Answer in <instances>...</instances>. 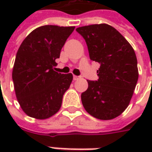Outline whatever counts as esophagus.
Returning a JSON list of instances; mask_svg holds the SVG:
<instances>
[{"mask_svg": "<svg viewBox=\"0 0 152 152\" xmlns=\"http://www.w3.org/2000/svg\"><path fill=\"white\" fill-rule=\"evenodd\" d=\"M80 78V76H73V80H78Z\"/></svg>", "mask_w": 152, "mask_h": 152, "instance_id": "obj_1", "label": "esophagus"}]
</instances>
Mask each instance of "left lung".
Instances as JSON below:
<instances>
[{
	"mask_svg": "<svg viewBox=\"0 0 152 152\" xmlns=\"http://www.w3.org/2000/svg\"><path fill=\"white\" fill-rule=\"evenodd\" d=\"M86 40L90 59L100 63L98 80H87L81 94L86 111L99 120H112L130 102L138 79L137 57L127 40L106 23L76 28Z\"/></svg>",
	"mask_w": 152,
	"mask_h": 152,
	"instance_id": "left-lung-1",
	"label": "left lung"
}]
</instances>
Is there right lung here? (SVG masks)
I'll use <instances>...</instances> for the list:
<instances>
[{
  "mask_svg": "<svg viewBox=\"0 0 152 152\" xmlns=\"http://www.w3.org/2000/svg\"><path fill=\"white\" fill-rule=\"evenodd\" d=\"M75 27L45 25L31 31L19 46L12 78L23 111L44 120L59 111L64 93L72 81V73L53 71L60 52Z\"/></svg>",
  "mask_w": 152,
  "mask_h": 152,
  "instance_id": "add662e5",
  "label": "right lung"
}]
</instances>
